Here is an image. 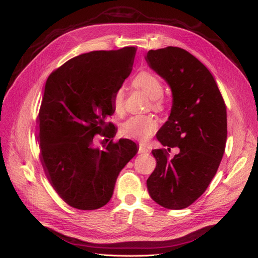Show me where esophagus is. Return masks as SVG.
<instances>
[{
	"instance_id": "esophagus-1",
	"label": "esophagus",
	"mask_w": 258,
	"mask_h": 258,
	"mask_svg": "<svg viewBox=\"0 0 258 258\" xmlns=\"http://www.w3.org/2000/svg\"><path fill=\"white\" fill-rule=\"evenodd\" d=\"M150 152H151L150 147H147L144 144H140V146H139V153H141V154H143V153H150Z\"/></svg>"
}]
</instances>
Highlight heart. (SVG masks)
<instances>
[{
	"label": "heart",
	"mask_w": 258,
	"mask_h": 258,
	"mask_svg": "<svg viewBox=\"0 0 258 258\" xmlns=\"http://www.w3.org/2000/svg\"><path fill=\"white\" fill-rule=\"evenodd\" d=\"M134 86L145 91L151 96V107L155 111L163 108V83L155 74L142 71L133 80ZM111 106L116 115L124 113V92L118 89L111 97ZM158 127L157 119L153 115H136L131 116L120 125V134L125 138L140 142L149 141Z\"/></svg>",
	"instance_id": "b5f03b06"
}]
</instances>
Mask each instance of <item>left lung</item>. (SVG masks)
Segmentation results:
<instances>
[{
    "label": "left lung",
    "mask_w": 258,
    "mask_h": 258,
    "mask_svg": "<svg viewBox=\"0 0 258 258\" xmlns=\"http://www.w3.org/2000/svg\"><path fill=\"white\" fill-rule=\"evenodd\" d=\"M150 68L171 86L173 105L156 134L164 149L153 150L156 167L147 178L153 201L182 210L204 193L220 166L227 139L226 106L210 71L176 46L151 50ZM177 147L173 158L169 152Z\"/></svg>",
    "instance_id": "obj_1"
}]
</instances>
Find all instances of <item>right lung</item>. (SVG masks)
<instances>
[{
  "instance_id": "add662e5",
  "label": "right lung",
  "mask_w": 258,
  "mask_h": 258,
  "mask_svg": "<svg viewBox=\"0 0 258 258\" xmlns=\"http://www.w3.org/2000/svg\"><path fill=\"white\" fill-rule=\"evenodd\" d=\"M136 48L93 51L69 59L48 76L37 116L40 158L61 199L78 210H97L113 195L122 168L138 153L128 139H113V93L132 72ZM108 131H106V130Z\"/></svg>"
}]
</instances>
